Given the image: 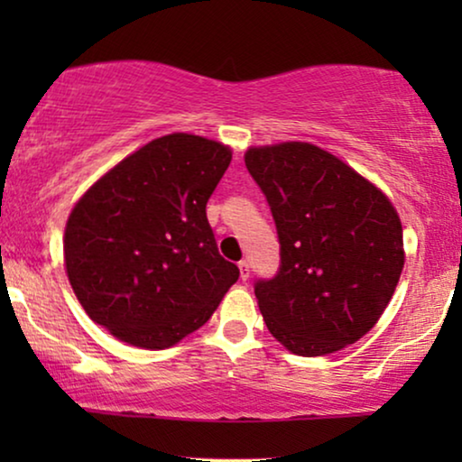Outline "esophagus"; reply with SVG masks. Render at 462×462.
<instances>
[{"instance_id":"esophagus-1","label":"esophagus","mask_w":462,"mask_h":462,"mask_svg":"<svg viewBox=\"0 0 462 462\" xmlns=\"http://www.w3.org/2000/svg\"><path fill=\"white\" fill-rule=\"evenodd\" d=\"M237 267H239V277H242V282L248 280V277H250V264L245 261H239Z\"/></svg>"}]
</instances>
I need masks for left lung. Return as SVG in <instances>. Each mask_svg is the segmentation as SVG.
<instances>
[{
  "label": "left lung",
  "instance_id": "left-lung-1",
  "mask_svg": "<svg viewBox=\"0 0 462 462\" xmlns=\"http://www.w3.org/2000/svg\"><path fill=\"white\" fill-rule=\"evenodd\" d=\"M280 239V269L256 280L269 332L302 357L328 356L372 330L403 269L402 223L356 170L309 143L248 149Z\"/></svg>",
  "mask_w": 462,
  "mask_h": 462
}]
</instances>
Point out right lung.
Masks as SVG:
<instances>
[{
	"instance_id": "obj_1",
	"label": "right lung",
	"mask_w": 462,
	"mask_h": 462,
	"mask_svg": "<svg viewBox=\"0 0 462 462\" xmlns=\"http://www.w3.org/2000/svg\"><path fill=\"white\" fill-rule=\"evenodd\" d=\"M229 163L225 144L176 132L125 157L75 204L65 264L92 321L124 343L166 349L210 319L239 277L206 217Z\"/></svg>"
}]
</instances>
